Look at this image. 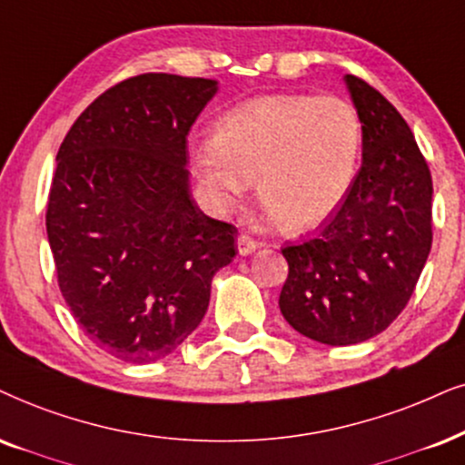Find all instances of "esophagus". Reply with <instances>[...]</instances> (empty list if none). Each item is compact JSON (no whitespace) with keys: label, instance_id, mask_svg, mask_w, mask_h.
I'll return each instance as SVG.
<instances>
[{"label":"esophagus","instance_id":"esophagus-1","mask_svg":"<svg viewBox=\"0 0 465 465\" xmlns=\"http://www.w3.org/2000/svg\"><path fill=\"white\" fill-rule=\"evenodd\" d=\"M236 244H238V252L240 255H251V252H255L257 251V240H252L251 236H246V233H240L238 236V240H236Z\"/></svg>","mask_w":465,"mask_h":465}]
</instances>
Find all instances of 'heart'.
Returning a JSON list of instances; mask_svg holds the SVG:
<instances>
[{
    "label": "heart",
    "mask_w": 465,
    "mask_h": 465,
    "mask_svg": "<svg viewBox=\"0 0 465 465\" xmlns=\"http://www.w3.org/2000/svg\"><path fill=\"white\" fill-rule=\"evenodd\" d=\"M362 122L337 96L274 94L246 101L193 152V173L216 210L257 197L279 229L307 233L341 208L354 184Z\"/></svg>",
    "instance_id": "1"
}]
</instances>
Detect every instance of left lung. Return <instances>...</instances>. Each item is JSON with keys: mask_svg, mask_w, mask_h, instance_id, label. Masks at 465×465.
Listing matches in <instances>:
<instances>
[{"mask_svg": "<svg viewBox=\"0 0 465 465\" xmlns=\"http://www.w3.org/2000/svg\"><path fill=\"white\" fill-rule=\"evenodd\" d=\"M345 85L362 122V164L315 238L285 246L279 307L293 331L354 345L392 324L431 251V173L401 114L354 74Z\"/></svg>", "mask_w": 465, "mask_h": 465, "instance_id": "8db88e82", "label": "left lung"}]
</instances>
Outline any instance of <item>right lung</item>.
I'll use <instances>...</instances> for the list:
<instances>
[{
  "label": "right lung",
  "instance_id": "add662e5",
  "mask_svg": "<svg viewBox=\"0 0 465 465\" xmlns=\"http://www.w3.org/2000/svg\"><path fill=\"white\" fill-rule=\"evenodd\" d=\"M219 81L148 73L107 90L57 152L46 236L70 313L126 362L172 354L202 324L236 227L191 195L186 137Z\"/></svg>",
  "mask_w": 465,
  "mask_h": 465
}]
</instances>
